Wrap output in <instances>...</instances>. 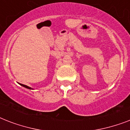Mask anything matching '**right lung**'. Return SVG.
<instances>
[{
  "label": "right lung",
  "mask_w": 130,
  "mask_h": 130,
  "mask_svg": "<svg viewBox=\"0 0 130 130\" xmlns=\"http://www.w3.org/2000/svg\"><path fill=\"white\" fill-rule=\"evenodd\" d=\"M21 85L22 86H23V87H25V88H28V89H31V88H30V87L27 86H26V85H23V84H21Z\"/></svg>",
  "instance_id": "right-lung-1"
}]
</instances>
